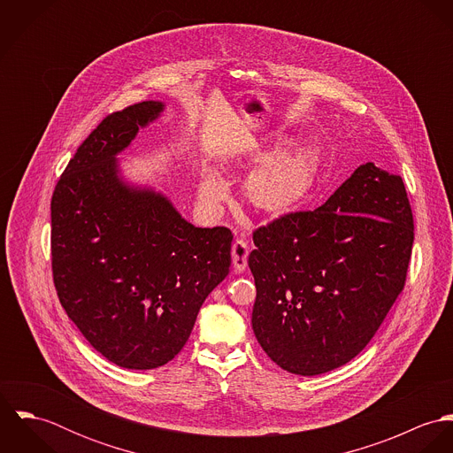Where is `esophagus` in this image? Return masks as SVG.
Returning a JSON list of instances; mask_svg holds the SVG:
<instances>
[{"mask_svg": "<svg viewBox=\"0 0 453 453\" xmlns=\"http://www.w3.org/2000/svg\"><path fill=\"white\" fill-rule=\"evenodd\" d=\"M248 257H250V248L248 242L242 239H237L232 244V261H234V268L235 272H244L248 266Z\"/></svg>", "mask_w": 453, "mask_h": 453, "instance_id": "esophagus-1", "label": "esophagus"}]
</instances>
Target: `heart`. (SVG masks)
Wrapping results in <instances>:
<instances>
[{
	"label": "heart",
	"mask_w": 453,
	"mask_h": 453,
	"mask_svg": "<svg viewBox=\"0 0 453 453\" xmlns=\"http://www.w3.org/2000/svg\"><path fill=\"white\" fill-rule=\"evenodd\" d=\"M316 169V155L309 146L282 151L250 176L246 195L250 202L266 212H284L296 205L311 188ZM226 196V185L218 174H207L200 185V200L216 209Z\"/></svg>",
	"instance_id": "obj_1"
}]
</instances>
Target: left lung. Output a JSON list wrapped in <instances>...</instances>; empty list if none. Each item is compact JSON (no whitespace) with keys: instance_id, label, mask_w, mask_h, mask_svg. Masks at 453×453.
Here are the masks:
<instances>
[{"instance_id":"left-lung-1","label":"left lung","mask_w":453,"mask_h":453,"mask_svg":"<svg viewBox=\"0 0 453 453\" xmlns=\"http://www.w3.org/2000/svg\"><path fill=\"white\" fill-rule=\"evenodd\" d=\"M253 331L282 370L312 377L356 357L404 288L413 214L401 176L368 162L316 211L253 234Z\"/></svg>"}]
</instances>
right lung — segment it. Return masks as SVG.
Returning <instances> with one entry per match:
<instances>
[{
    "instance_id": "right-lung-1",
    "label": "right lung",
    "mask_w": 453,
    "mask_h": 453,
    "mask_svg": "<svg viewBox=\"0 0 453 453\" xmlns=\"http://www.w3.org/2000/svg\"><path fill=\"white\" fill-rule=\"evenodd\" d=\"M160 101L108 115L52 195V272L67 318L108 361L153 370L185 347L230 272L232 232L196 228L165 195L124 181L117 155L160 117Z\"/></svg>"
}]
</instances>
